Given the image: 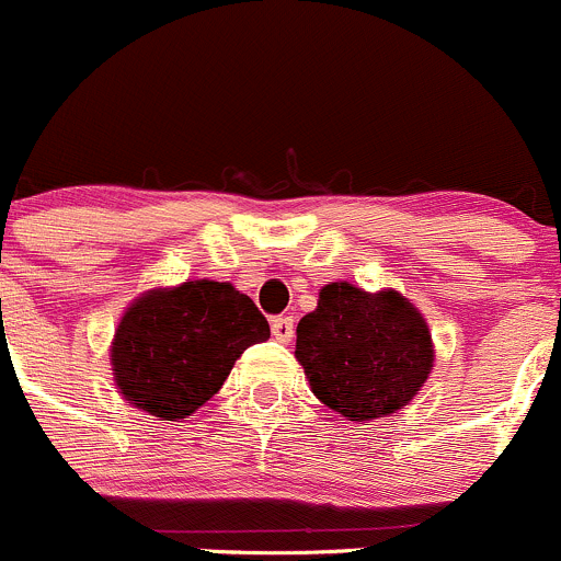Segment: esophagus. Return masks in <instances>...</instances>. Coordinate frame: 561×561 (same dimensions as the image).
<instances>
[{"mask_svg": "<svg viewBox=\"0 0 561 561\" xmlns=\"http://www.w3.org/2000/svg\"><path fill=\"white\" fill-rule=\"evenodd\" d=\"M271 333H274L276 342H282V344L293 342L296 322H293V317H274V320H271Z\"/></svg>", "mask_w": 561, "mask_h": 561, "instance_id": "obj_1", "label": "esophagus"}]
</instances>
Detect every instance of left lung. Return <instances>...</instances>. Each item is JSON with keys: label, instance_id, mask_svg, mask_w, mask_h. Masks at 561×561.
<instances>
[{"label": "left lung", "instance_id": "obj_1", "mask_svg": "<svg viewBox=\"0 0 561 561\" xmlns=\"http://www.w3.org/2000/svg\"><path fill=\"white\" fill-rule=\"evenodd\" d=\"M296 358L322 404L366 423L415 399L432 375L434 342L426 317L399 290L331 282L298 322Z\"/></svg>", "mask_w": 561, "mask_h": 561}]
</instances>
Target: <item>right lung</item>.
Instances as JSON below:
<instances>
[{
    "mask_svg": "<svg viewBox=\"0 0 561 561\" xmlns=\"http://www.w3.org/2000/svg\"><path fill=\"white\" fill-rule=\"evenodd\" d=\"M268 336V320L230 282L154 287L118 320L113 382L127 404L160 421H184L222 388L241 353Z\"/></svg>",
    "mask_w": 561,
    "mask_h": 561,
    "instance_id": "obj_1",
    "label": "right lung"
}]
</instances>
